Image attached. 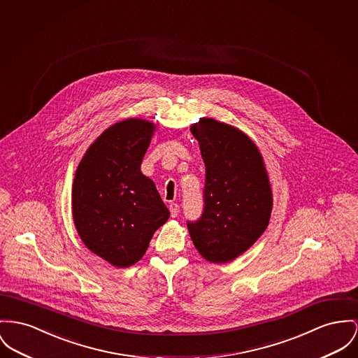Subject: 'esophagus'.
I'll use <instances>...</instances> for the list:
<instances>
[{
	"label": "esophagus",
	"mask_w": 358,
	"mask_h": 358,
	"mask_svg": "<svg viewBox=\"0 0 358 358\" xmlns=\"http://www.w3.org/2000/svg\"><path fill=\"white\" fill-rule=\"evenodd\" d=\"M169 212H171L172 217H178L179 212H180L179 205H178V203H171V205H169Z\"/></svg>",
	"instance_id": "1"
}]
</instances>
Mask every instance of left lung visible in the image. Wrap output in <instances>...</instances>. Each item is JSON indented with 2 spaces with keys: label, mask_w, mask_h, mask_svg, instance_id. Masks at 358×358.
<instances>
[{
  "label": "left lung",
  "mask_w": 358,
  "mask_h": 358,
  "mask_svg": "<svg viewBox=\"0 0 358 358\" xmlns=\"http://www.w3.org/2000/svg\"><path fill=\"white\" fill-rule=\"evenodd\" d=\"M190 130L206 167L203 212L187 221L191 240L209 262H231L268 225L273 195L262 155L227 123L201 118Z\"/></svg>",
  "instance_id": "1"
}]
</instances>
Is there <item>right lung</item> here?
<instances>
[{"mask_svg":"<svg viewBox=\"0 0 358 358\" xmlns=\"http://www.w3.org/2000/svg\"><path fill=\"white\" fill-rule=\"evenodd\" d=\"M155 124L124 120L104 130L80 162L73 182L76 229L84 244L115 267L138 262L169 210L141 172Z\"/></svg>","mask_w":358,"mask_h":358,"instance_id":"right-lung-1","label":"right lung"}]
</instances>
